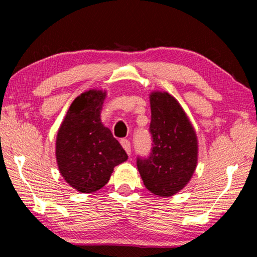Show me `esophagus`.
Masks as SVG:
<instances>
[{
	"label": "esophagus",
	"mask_w": 257,
	"mask_h": 257,
	"mask_svg": "<svg viewBox=\"0 0 257 257\" xmlns=\"http://www.w3.org/2000/svg\"><path fill=\"white\" fill-rule=\"evenodd\" d=\"M120 144H121L122 149L125 150V152L130 156V154H131V143H130L127 139H121Z\"/></svg>",
	"instance_id": "obj_1"
}]
</instances>
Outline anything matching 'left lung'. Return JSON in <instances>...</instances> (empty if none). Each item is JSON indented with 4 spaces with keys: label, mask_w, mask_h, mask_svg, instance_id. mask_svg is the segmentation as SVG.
I'll use <instances>...</instances> for the list:
<instances>
[{
    "label": "left lung",
    "mask_w": 257,
    "mask_h": 257,
    "mask_svg": "<svg viewBox=\"0 0 257 257\" xmlns=\"http://www.w3.org/2000/svg\"><path fill=\"white\" fill-rule=\"evenodd\" d=\"M152 149L150 156L137 158L144 185L153 194L171 196L181 191L198 163V140L191 121L173 96L151 93Z\"/></svg>",
    "instance_id": "8db88e82"
}]
</instances>
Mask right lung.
Returning <instances> with one entry per match:
<instances>
[{
  "mask_svg": "<svg viewBox=\"0 0 257 257\" xmlns=\"http://www.w3.org/2000/svg\"><path fill=\"white\" fill-rule=\"evenodd\" d=\"M106 92L90 90L72 101L56 139V158L65 181L82 193L107 184L117 165L127 154L110 130L101 124Z\"/></svg>",
  "mask_w": 257,
  "mask_h": 257,
  "instance_id": "right-lung-1",
  "label": "right lung"
}]
</instances>
